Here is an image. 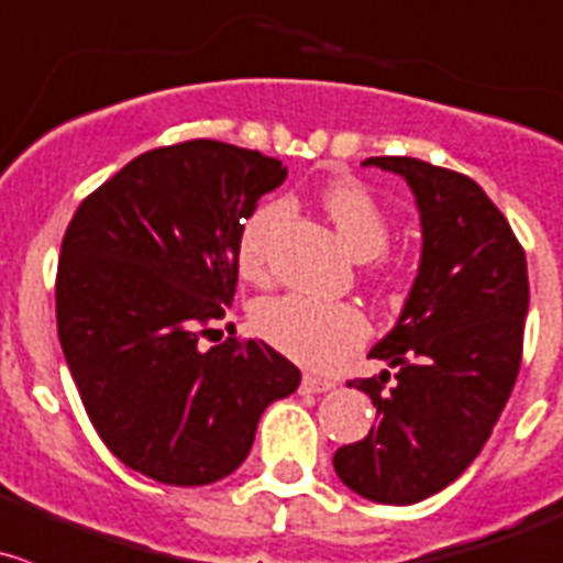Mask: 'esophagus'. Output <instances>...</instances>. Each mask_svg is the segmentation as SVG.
Here are the masks:
<instances>
[{"mask_svg":"<svg viewBox=\"0 0 563 563\" xmlns=\"http://www.w3.org/2000/svg\"><path fill=\"white\" fill-rule=\"evenodd\" d=\"M335 387V382L327 379V376H316V374H305L302 382H299V390L302 393H327Z\"/></svg>","mask_w":563,"mask_h":563,"instance_id":"1","label":"esophagus"}]
</instances>
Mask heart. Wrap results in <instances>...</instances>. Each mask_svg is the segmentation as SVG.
<instances>
[{"instance_id": "obj_1", "label": "heart", "mask_w": 563, "mask_h": 563, "mask_svg": "<svg viewBox=\"0 0 563 563\" xmlns=\"http://www.w3.org/2000/svg\"><path fill=\"white\" fill-rule=\"evenodd\" d=\"M321 209L335 225L349 253L357 261L382 255L390 244V220L376 203L368 187L354 178L332 181L321 192ZM288 220V203L272 200L258 206L244 220L236 242L239 272L247 280L264 283L272 266V244ZM371 277L379 286L393 280L385 261L371 266ZM253 324L269 346L291 357L305 368H332L360 349L368 338V319L352 302H321V299L283 294L255 305Z\"/></svg>"}]
</instances>
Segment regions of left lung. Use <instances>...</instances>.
<instances>
[{
	"label": "left lung",
	"instance_id": "8db88e82",
	"mask_svg": "<svg viewBox=\"0 0 563 563\" xmlns=\"http://www.w3.org/2000/svg\"><path fill=\"white\" fill-rule=\"evenodd\" d=\"M363 165L412 189L423 255L398 324L371 349L393 371L349 379L376 427L332 456L338 478L376 504H418L467 471L493 434L522 360L526 250L473 178L409 156Z\"/></svg>",
	"mask_w": 563,
	"mask_h": 563
}]
</instances>
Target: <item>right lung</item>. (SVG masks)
I'll return each instance as SVG.
<instances>
[{"label": "right lung", "mask_w": 563, "mask_h": 563, "mask_svg": "<svg viewBox=\"0 0 563 563\" xmlns=\"http://www.w3.org/2000/svg\"><path fill=\"white\" fill-rule=\"evenodd\" d=\"M286 173L217 140L165 145L87 195L65 231V363L103 445L154 482L225 478L261 412L299 387L297 365L264 341L203 346L236 294L239 231Z\"/></svg>", "instance_id": "1"}]
</instances>
